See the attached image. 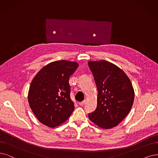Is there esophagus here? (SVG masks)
<instances>
[{
    "label": "esophagus",
    "mask_w": 158,
    "mask_h": 158,
    "mask_svg": "<svg viewBox=\"0 0 158 158\" xmlns=\"http://www.w3.org/2000/svg\"><path fill=\"white\" fill-rule=\"evenodd\" d=\"M85 100H84V101H83V102H79V104L80 105V106H84L85 105Z\"/></svg>",
    "instance_id": "esophagus-1"
}]
</instances>
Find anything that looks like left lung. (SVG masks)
I'll use <instances>...</instances> for the list:
<instances>
[{
    "instance_id": "1",
    "label": "left lung",
    "mask_w": 158,
    "mask_h": 158,
    "mask_svg": "<svg viewBox=\"0 0 158 158\" xmlns=\"http://www.w3.org/2000/svg\"><path fill=\"white\" fill-rule=\"evenodd\" d=\"M98 89L97 107L89 114L91 122L103 129L117 126L130 113L135 92L124 72L106 60L89 61Z\"/></svg>"
}]
</instances>
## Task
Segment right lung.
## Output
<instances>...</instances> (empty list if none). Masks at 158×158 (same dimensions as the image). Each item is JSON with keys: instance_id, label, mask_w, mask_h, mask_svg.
Here are the masks:
<instances>
[{"instance_id": "1", "label": "right lung", "mask_w": 158, "mask_h": 158, "mask_svg": "<svg viewBox=\"0 0 158 158\" xmlns=\"http://www.w3.org/2000/svg\"><path fill=\"white\" fill-rule=\"evenodd\" d=\"M79 66L65 60L51 62L32 79L28 93L29 106L41 123L55 127L66 122L74 110L69 79Z\"/></svg>"}]
</instances>
